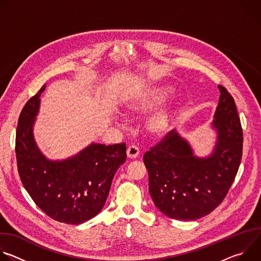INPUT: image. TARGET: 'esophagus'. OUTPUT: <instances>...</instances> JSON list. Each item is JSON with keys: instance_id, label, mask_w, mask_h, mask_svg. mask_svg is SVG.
<instances>
[{"instance_id": "34e87169", "label": "esophagus", "mask_w": 261, "mask_h": 261, "mask_svg": "<svg viewBox=\"0 0 261 261\" xmlns=\"http://www.w3.org/2000/svg\"><path fill=\"white\" fill-rule=\"evenodd\" d=\"M139 155V148L135 145H131L127 148V157L129 159H135Z\"/></svg>"}]
</instances>
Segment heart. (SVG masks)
Returning <instances> with one entry per match:
<instances>
[{
	"instance_id": "1",
	"label": "heart",
	"mask_w": 261,
	"mask_h": 261,
	"mask_svg": "<svg viewBox=\"0 0 261 261\" xmlns=\"http://www.w3.org/2000/svg\"><path fill=\"white\" fill-rule=\"evenodd\" d=\"M170 86L163 82H151L136 88L125 102L127 113L142 114L161 102L170 92ZM177 111L170 106H163L150 116L145 123L146 131L156 139L164 138L172 129Z\"/></svg>"
}]
</instances>
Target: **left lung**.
<instances>
[{
	"mask_svg": "<svg viewBox=\"0 0 261 261\" xmlns=\"http://www.w3.org/2000/svg\"><path fill=\"white\" fill-rule=\"evenodd\" d=\"M221 93L212 128L216 142L206 157L194 154L190 142L171 130L143 155L148 191L155 205L175 220H197L225 198L238 173L243 154V130L233 98Z\"/></svg>",
	"mask_w": 261,
	"mask_h": 261,
	"instance_id": "1",
	"label": "left lung"
}]
</instances>
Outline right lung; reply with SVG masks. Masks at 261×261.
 <instances>
[{
  "label": "right lung",
  "mask_w": 261,
  "mask_h": 261,
  "mask_svg": "<svg viewBox=\"0 0 261 261\" xmlns=\"http://www.w3.org/2000/svg\"><path fill=\"white\" fill-rule=\"evenodd\" d=\"M45 85L23 106L16 129L15 153L23 187L48 217L82 224L103 208L111 181L125 163L126 144L91 143L65 160H50L34 138V124Z\"/></svg>",
  "instance_id": "obj_1"
}]
</instances>
